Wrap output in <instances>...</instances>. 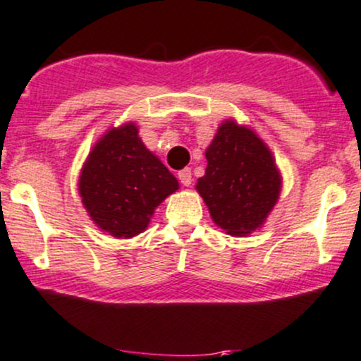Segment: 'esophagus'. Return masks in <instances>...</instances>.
I'll return each mask as SVG.
<instances>
[{
    "label": "esophagus",
    "instance_id": "obj_1",
    "mask_svg": "<svg viewBox=\"0 0 361 361\" xmlns=\"http://www.w3.org/2000/svg\"><path fill=\"white\" fill-rule=\"evenodd\" d=\"M178 178H180L181 185H185V187H188V185H192V171L188 169V167H185V169H181L180 173H178Z\"/></svg>",
    "mask_w": 361,
    "mask_h": 361
}]
</instances>
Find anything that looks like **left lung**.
Segmentation results:
<instances>
[{
  "mask_svg": "<svg viewBox=\"0 0 361 361\" xmlns=\"http://www.w3.org/2000/svg\"><path fill=\"white\" fill-rule=\"evenodd\" d=\"M207 167L195 190L211 220L245 238L265 224L281 194L283 178L272 152L248 126L227 118L206 148Z\"/></svg>",
  "mask_w": 361,
  "mask_h": 361,
  "instance_id": "1",
  "label": "left lung"
}]
</instances>
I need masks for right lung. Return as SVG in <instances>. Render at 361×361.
<instances>
[{
  "mask_svg": "<svg viewBox=\"0 0 361 361\" xmlns=\"http://www.w3.org/2000/svg\"><path fill=\"white\" fill-rule=\"evenodd\" d=\"M137 133L134 122L110 127L90 148L78 178L90 220L116 239L147 231L159 204L180 188Z\"/></svg>",
  "mask_w": 361,
  "mask_h": 361,
  "instance_id": "add662e5",
  "label": "right lung"
}]
</instances>
